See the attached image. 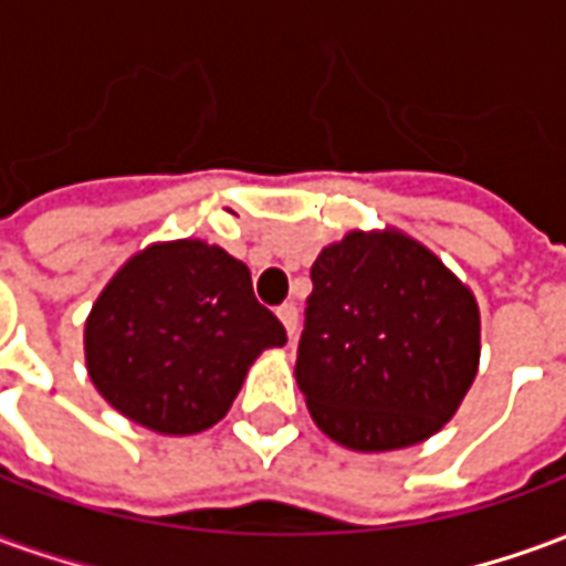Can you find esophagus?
<instances>
[{
	"label": "esophagus",
	"mask_w": 566,
	"mask_h": 566,
	"mask_svg": "<svg viewBox=\"0 0 566 566\" xmlns=\"http://www.w3.org/2000/svg\"><path fill=\"white\" fill-rule=\"evenodd\" d=\"M279 321L284 324V331H287V336L294 339L296 336V324H300V312H296L294 303H284V306H279Z\"/></svg>",
	"instance_id": "esophagus-1"
}]
</instances>
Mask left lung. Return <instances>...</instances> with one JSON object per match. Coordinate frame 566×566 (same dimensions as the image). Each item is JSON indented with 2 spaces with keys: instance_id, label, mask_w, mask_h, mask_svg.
Instances as JSON below:
<instances>
[{
  "instance_id": "left-lung-1",
  "label": "left lung",
  "mask_w": 566,
  "mask_h": 566,
  "mask_svg": "<svg viewBox=\"0 0 566 566\" xmlns=\"http://www.w3.org/2000/svg\"><path fill=\"white\" fill-rule=\"evenodd\" d=\"M479 369V306L400 230H355L312 263L296 385L315 424L355 451L433 437Z\"/></svg>"
}]
</instances>
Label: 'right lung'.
Returning <instances> with one entry per match:
<instances>
[{
	"instance_id": "1",
	"label": "right lung",
	"mask_w": 566,
	"mask_h": 566,
	"mask_svg": "<svg viewBox=\"0 0 566 566\" xmlns=\"http://www.w3.org/2000/svg\"><path fill=\"white\" fill-rule=\"evenodd\" d=\"M287 343L242 260L202 239L129 258L84 324L96 391L129 421L187 437L218 424L263 348Z\"/></svg>"
}]
</instances>
